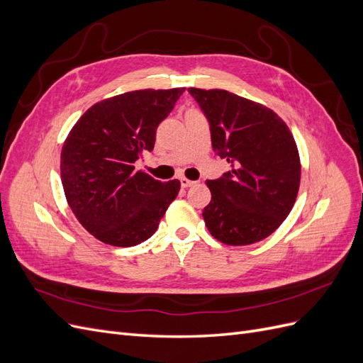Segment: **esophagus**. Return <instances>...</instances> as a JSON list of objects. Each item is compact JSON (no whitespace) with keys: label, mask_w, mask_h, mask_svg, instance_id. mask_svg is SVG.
I'll return each instance as SVG.
<instances>
[{"label":"esophagus","mask_w":363,"mask_h":363,"mask_svg":"<svg viewBox=\"0 0 363 363\" xmlns=\"http://www.w3.org/2000/svg\"><path fill=\"white\" fill-rule=\"evenodd\" d=\"M180 184H182V188H189V186L195 184V182H192V180H189V179H186V177H182V179H180Z\"/></svg>","instance_id":"34e87169"}]
</instances>
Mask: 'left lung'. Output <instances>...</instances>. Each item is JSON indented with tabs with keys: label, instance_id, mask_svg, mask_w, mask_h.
<instances>
[{
	"label": "left lung",
	"instance_id": "left-lung-1",
	"mask_svg": "<svg viewBox=\"0 0 363 363\" xmlns=\"http://www.w3.org/2000/svg\"><path fill=\"white\" fill-rule=\"evenodd\" d=\"M189 94L211 125L212 147L232 169L207 180L212 200L203 218L227 245H250L276 232L300 188L298 150L284 121L271 108L224 89Z\"/></svg>",
	"mask_w": 363,
	"mask_h": 363
}]
</instances>
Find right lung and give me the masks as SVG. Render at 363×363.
Wrapping results in <instances>:
<instances>
[{"mask_svg": "<svg viewBox=\"0 0 363 363\" xmlns=\"http://www.w3.org/2000/svg\"><path fill=\"white\" fill-rule=\"evenodd\" d=\"M184 92L142 89L94 104L77 121L60 155L65 196L80 224L98 240L133 247L155 235L179 180L159 182L135 162L155 148L156 130Z\"/></svg>", "mask_w": 363, "mask_h": 363, "instance_id": "add662e5", "label": "right lung"}]
</instances>
